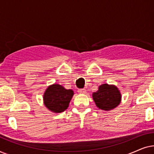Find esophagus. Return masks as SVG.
Instances as JSON below:
<instances>
[{
  "instance_id": "1",
  "label": "esophagus",
  "mask_w": 154,
  "mask_h": 154,
  "mask_svg": "<svg viewBox=\"0 0 154 154\" xmlns=\"http://www.w3.org/2000/svg\"><path fill=\"white\" fill-rule=\"evenodd\" d=\"M78 92H79V93H81V94H85L86 93V90L85 89H79V90H78Z\"/></svg>"
}]
</instances>
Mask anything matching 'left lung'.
Segmentation results:
<instances>
[{"label":"left lung","mask_w":154,"mask_h":154,"mask_svg":"<svg viewBox=\"0 0 154 154\" xmlns=\"http://www.w3.org/2000/svg\"><path fill=\"white\" fill-rule=\"evenodd\" d=\"M92 97L98 108L107 111L114 109L120 104L121 95L116 86L103 84L92 94Z\"/></svg>","instance_id":"1"}]
</instances>
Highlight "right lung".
<instances>
[{"label":"right lung","instance_id":"add662e5","mask_svg":"<svg viewBox=\"0 0 154 154\" xmlns=\"http://www.w3.org/2000/svg\"><path fill=\"white\" fill-rule=\"evenodd\" d=\"M73 95V90H66L62 85L54 84L46 90L43 96L44 103L49 110L60 113L67 109Z\"/></svg>","mask_w":154,"mask_h":154}]
</instances>
